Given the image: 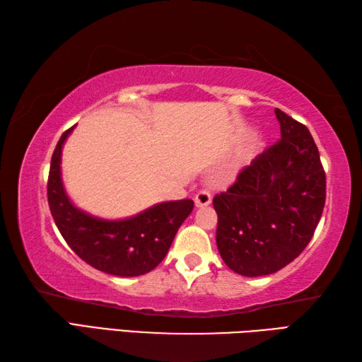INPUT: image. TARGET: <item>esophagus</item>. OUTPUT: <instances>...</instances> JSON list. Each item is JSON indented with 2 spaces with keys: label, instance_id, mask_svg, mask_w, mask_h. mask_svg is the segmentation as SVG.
I'll list each match as a JSON object with an SVG mask.
<instances>
[{
  "label": "esophagus",
  "instance_id": "34e87169",
  "mask_svg": "<svg viewBox=\"0 0 362 362\" xmlns=\"http://www.w3.org/2000/svg\"><path fill=\"white\" fill-rule=\"evenodd\" d=\"M194 204H196V206H206V205H210V204H211V194H210V191H206V189L199 191V193H197L196 197H194Z\"/></svg>",
  "mask_w": 362,
  "mask_h": 362
}]
</instances>
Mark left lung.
<instances>
[{
    "instance_id": "8db88e82",
    "label": "left lung",
    "mask_w": 362,
    "mask_h": 362,
    "mask_svg": "<svg viewBox=\"0 0 362 362\" xmlns=\"http://www.w3.org/2000/svg\"><path fill=\"white\" fill-rule=\"evenodd\" d=\"M281 140L214 196L216 244L224 263L244 276L280 271L308 245L325 205V171L310 130L275 109Z\"/></svg>"
}]
</instances>
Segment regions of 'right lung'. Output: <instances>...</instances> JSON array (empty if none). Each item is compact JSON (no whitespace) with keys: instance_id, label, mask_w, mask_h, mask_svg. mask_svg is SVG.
Masks as SVG:
<instances>
[{"instance_id":"1","label":"right lung","mask_w":362,"mask_h":362,"mask_svg":"<svg viewBox=\"0 0 362 362\" xmlns=\"http://www.w3.org/2000/svg\"><path fill=\"white\" fill-rule=\"evenodd\" d=\"M73 129L54 149L48 179V204L54 222L76 255L95 269L115 276H138L156 269L171 247L177 230L194 202L169 201L126 219H103L78 209L62 180V149Z\"/></svg>"}]
</instances>
